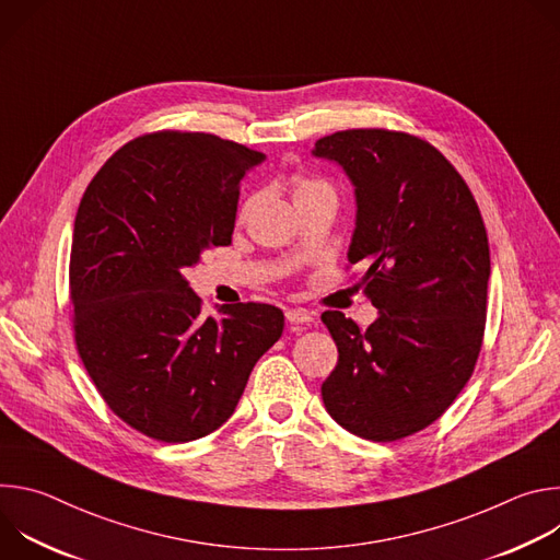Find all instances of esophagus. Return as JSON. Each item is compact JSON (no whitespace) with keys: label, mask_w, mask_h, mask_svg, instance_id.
Here are the masks:
<instances>
[{"label":"esophagus","mask_w":560,"mask_h":560,"mask_svg":"<svg viewBox=\"0 0 560 560\" xmlns=\"http://www.w3.org/2000/svg\"><path fill=\"white\" fill-rule=\"evenodd\" d=\"M285 318H288L290 324L299 326V324H310L312 322V314L307 310H303V307H292V310L285 312Z\"/></svg>","instance_id":"34e87169"}]
</instances>
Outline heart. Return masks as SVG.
<instances>
[{"mask_svg": "<svg viewBox=\"0 0 560 560\" xmlns=\"http://www.w3.org/2000/svg\"><path fill=\"white\" fill-rule=\"evenodd\" d=\"M292 195H294V201H296V206H299V203L310 201V199H314V197H318V195H335V192H332L330 184H326V182H322V179L294 177V179H292ZM253 203H255V199H248V201H246V206H244V210H242L244 217L250 212Z\"/></svg>", "mask_w": 560, "mask_h": 560, "instance_id": "1", "label": "heart"}]
</instances>
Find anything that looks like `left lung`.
<instances>
[{
  "label": "left lung",
  "instance_id": "8db88e82",
  "mask_svg": "<svg viewBox=\"0 0 560 560\" xmlns=\"http://www.w3.org/2000/svg\"><path fill=\"white\" fill-rule=\"evenodd\" d=\"M312 154L354 186L348 261L368 266L365 294L378 310L365 332L343 312H324L339 348L324 404L348 432L398 441L434 423L474 372L488 312V232L463 177L419 137L341 130Z\"/></svg>",
  "mask_w": 560,
  "mask_h": 560
}]
</instances>
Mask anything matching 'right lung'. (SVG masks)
Segmentation results:
<instances>
[{
    "mask_svg": "<svg viewBox=\"0 0 560 560\" xmlns=\"http://www.w3.org/2000/svg\"><path fill=\"white\" fill-rule=\"evenodd\" d=\"M266 159L208 132L164 130L119 148L79 203L70 248L74 343L108 408L141 434L188 443L221 428L283 312L219 305L184 272L232 242L238 184Z\"/></svg>",
    "mask_w": 560,
    "mask_h": 560,
    "instance_id": "obj_1",
    "label": "right lung"
}]
</instances>
